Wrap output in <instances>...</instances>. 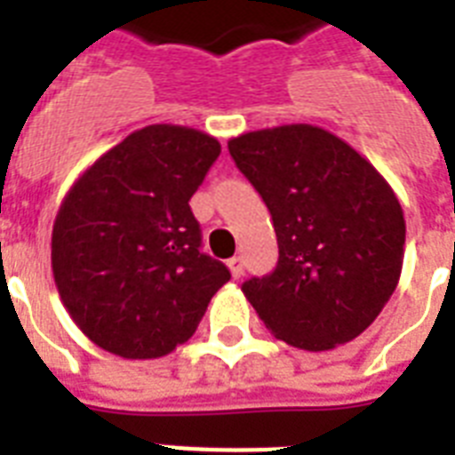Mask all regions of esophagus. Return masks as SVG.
Listing matches in <instances>:
<instances>
[{"label":"esophagus","instance_id":"1","mask_svg":"<svg viewBox=\"0 0 455 455\" xmlns=\"http://www.w3.org/2000/svg\"><path fill=\"white\" fill-rule=\"evenodd\" d=\"M228 269H231V276L241 278L243 271H245V262H243V257H231V259H228Z\"/></svg>","mask_w":455,"mask_h":455}]
</instances>
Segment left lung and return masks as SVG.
I'll return each mask as SVG.
<instances>
[{"label": "left lung", "mask_w": 455, "mask_h": 455, "mask_svg": "<svg viewBox=\"0 0 455 455\" xmlns=\"http://www.w3.org/2000/svg\"><path fill=\"white\" fill-rule=\"evenodd\" d=\"M228 153L269 207L278 241L276 269L243 283L257 316L309 352L361 335L402 276L406 224L395 191L314 124L248 132Z\"/></svg>", "instance_id": "1"}]
</instances>
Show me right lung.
Instances as JSON below:
<instances>
[{"label": "right lung", "mask_w": 455, "mask_h": 455, "mask_svg": "<svg viewBox=\"0 0 455 455\" xmlns=\"http://www.w3.org/2000/svg\"><path fill=\"white\" fill-rule=\"evenodd\" d=\"M220 153L210 134L151 124L103 153L60 203L53 281L77 328L106 352L170 354L231 278L200 252L203 234L188 205Z\"/></svg>", "instance_id": "1"}]
</instances>
